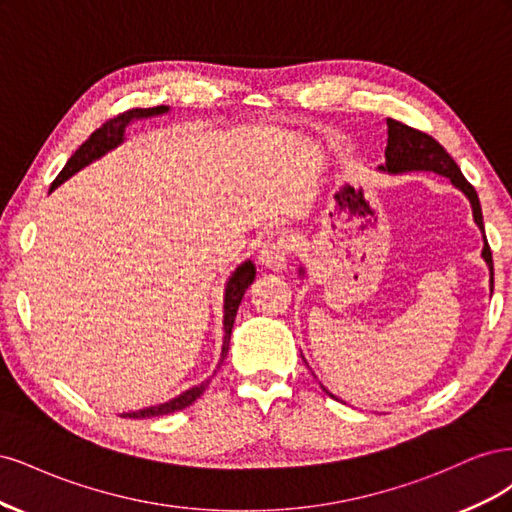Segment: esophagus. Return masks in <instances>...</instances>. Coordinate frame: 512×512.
I'll use <instances>...</instances> for the list:
<instances>
[{
    "mask_svg": "<svg viewBox=\"0 0 512 512\" xmlns=\"http://www.w3.org/2000/svg\"><path fill=\"white\" fill-rule=\"evenodd\" d=\"M288 252H290V241L282 235H275L265 245H262L260 265L269 271L280 273L288 265Z\"/></svg>",
    "mask_w": 512,
    "mask_h": 512,
    "instance_id": "1",
    "label": "esophagus"
}]
</instances>
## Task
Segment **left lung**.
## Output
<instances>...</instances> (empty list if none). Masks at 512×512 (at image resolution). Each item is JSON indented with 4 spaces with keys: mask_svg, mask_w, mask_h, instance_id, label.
<instances>
[{
    "mask_svg": "<svg viewBox=\"0 0 512 512\" xmlns=\"http://www.w3.org/2000/svg\"><path fill=\"white\" fill-rule=\"evenodd\" d=\"M386 151H384V164L378 166L380 173L386 175H406V173H436L446 177L451 181L455 188L470 200V207H472V218L474 224L478 226V230L483 232V260L487 262L489 267V290L493 292V260H491V250H489V243L485 237V226H483V211H480V203H478V194L472 188V185L466 181V177L461 175L459 166L455 164V160L448 156L444 151V147L436 141V138H431L425 132H418L406 123L395 121V119H386ZM299 275H305V269H299ZM322 386V384H320ZM322 391L335 397L333 393H329L327 389L322 386ZM337 399V397H335Z\"/></svg>",
    "mask_w": 512,
    "mask_h": 512,
    "instance_id": "left-lung-1",
    "label": "left lung"
}]
</instances>
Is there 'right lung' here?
<instances>
[{
  "label": "right lung",
  "mask_w": 512,
  "mask_h": 512,
  "mask_svg": "<svg viewBox=\"0 0 512 512\" xmlns=\"http://www.w3.org/2000/svg\"><path fill=\"white\" fill-rule=\"evenodd\" d=\"M170 111V106H153V108H134V111L123 113L111 121H106L102 128H98L94 134H91L87 141L72 153V158L66 162L64 170L57 175V179L51 185V192L57 190L61 183H66L70 177H74L79 170H83L85 166H89L91 162H96L100 158H104L106 153H111L113 149H117L119 145L126 143V130L130 123L141 121V119H151V117H160L166 115ZM256 277V267L252 260H245L241 265L230 273L226 288H224V339H222V352H220V363L226 359L228 354V346H230V333H232V324H235L237 318V309L241 305V299L245 290L250 288V284L254 282ZM218 363V367H220ZM215 374V371H213ZM209 380L200 382L192 389L183 391L181 395L164 401V404L158 406H149V408H141V410H132V412H123L121 416L128 418H151V416H164V414H173L179 412L183 408L192 406L194 401L205 393Z\"/></svg>",
  "instance_id": "add662e5"
}]
</instances>
